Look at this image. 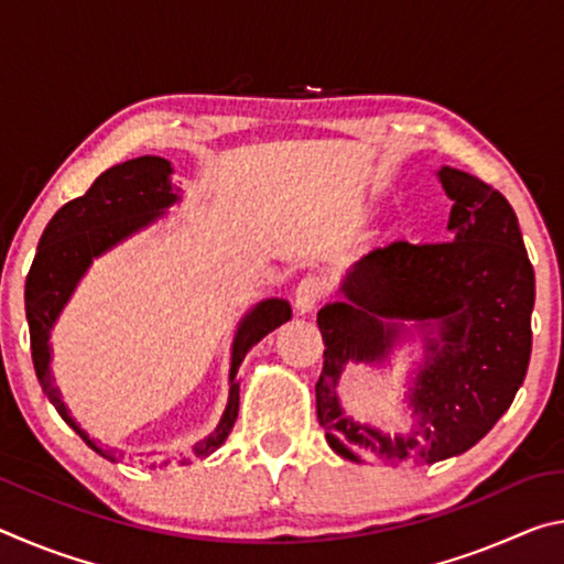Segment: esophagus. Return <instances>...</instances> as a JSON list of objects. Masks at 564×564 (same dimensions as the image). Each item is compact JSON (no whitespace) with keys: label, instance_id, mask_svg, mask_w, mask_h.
Wrapping results in <instances>:
<instances>
[{"label":"esophagus","instance_id":"1","mask_svg":"<svg viewBox=\"0 0 564 564\" xmlns=\"http://www.w3.org/2000/svg\"><path fill=\"white\" fill-rule=\"evenodd\" d=\"M323 299V281L318 275H305V279L299 281L293 291V308L299 316H305L316 308V303Z\"/></svg>","mask_w":564,"mask_h":564}]
</instances>
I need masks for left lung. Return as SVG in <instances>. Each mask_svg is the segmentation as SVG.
I'll use <instances>...</instances> for the list:
<instances>
[{"label":"left lung","mask_w":564,"mask_h":564,"mask_svg":"<svg viewBox=\"0 0 564 564\" xmlns=\"http://www.w3.org/2000/svg\"><path fill=\"white\" fill-rule=\"evenodd\" d=\"M437 178L451 196L453 241L376 248L318 311L326 350L316 383L328 445L352 463L433 465L482 441L512 405L532 350L534 271L512 206L460 169ZM415 319L429 336L409 394L411 427L390 436L341 410L337 380L348 359L382 361Z\"/></svg>","instance_id":"1"}]
</instances>
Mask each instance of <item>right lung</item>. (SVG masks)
<instances>
[{"instance_id": "right-lung-1", "label": "right lung", "mask_w": 564, "mask_h": 564, "mask_svg": "<svg viewBox=\"0 0 564 564\" xmlns=\"http://www.w3.org/2000/svg\"><path fill=\"white\" fill-rule=\"evenodd\" d=\"M171 171H174L171 169V161L161 156H139L104 171L87 194L64 204L52 216V221L46 224L24 285L32 360L42 390L52 400L56 413L64 417V423L74 427L76 435L94 453H99L111 463L123 460V455L91 441L74 423V417L64 405L59 388H54V378L50 370V333L66 301L72 299L76 283L89 271L91 261L99 259L101 253L111 251L121 241H127L129 236L141 231V228L154 224L169 206L178 202V196L171 191ZM285 321H291L289 301L265 299L259 305H253L241 318V323H238L231 346V370H228V383H231L228 405L221 415V423L216 425V431L191 447V457H206L218 445H224L238 415V366H241L246 352L256 343L263 336H269L271 330L279 328ZM184 460H188V457H184Z\"/></svg>"}]
</instances>
